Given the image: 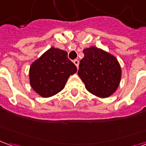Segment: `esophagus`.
I'll use <instances>...</instances> for the list:
<instances>
[{
  "label": "esophagus",
  "instance_id": "obj_1",
  "mask_svg": "<svg viewBox=\"0 0 146 146\" xmlns=\"http://www.w3.org/2000/svg\"><path fill=\"white\" fill-rule=\"evenodd\" d=\"M73 63L75 64V66H76V68L78 69V67H79V61L77 60V59H76V60L73 61Z\"/></svg>",
  "mask_w": 146,
  "mask_h": 146
}]
</instances>
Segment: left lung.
Masks as SVG:
<instances>
[{"mask_svg": "<svg viewBox=\"0 0 146 146\" xmlns=\"http://www.w3.org/2000/svg\"><path fill=\"white\" fill-rule=\"evenodd\" d=\"M78 76L86 89L98 98H108L116 92L120 83L122 70L113 54L95 46L84 49Z\"/></svg>", "mask_w": 146, "mask_h": 146, "instance_id": "8db88e82", "label": "left lung"}]
</instances>
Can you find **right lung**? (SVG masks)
Wrapping results in <instances>:
<instances>
[{
  "label": "right lung",
  "mask_w": 146,
  "mask_h": 146,
  "mask_svg": "<svg viewBox=\"0 0 146 146\" xmlns=\"http://www.w3.org/2000/svg\"><path fill=\"white\" fill-rule=\"evenodd\" d=\"M66 51L51 47L30 65V86L43 98H49L65 88L70 75L76 73V66L68 58Z\"/></svg>",
  "instance_id": "right-lung-1"
}]
</instances>
